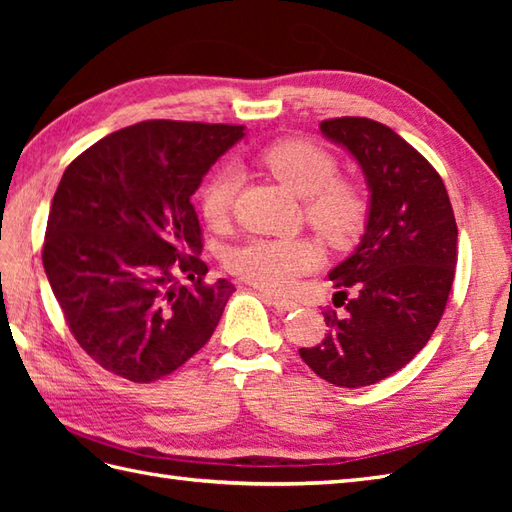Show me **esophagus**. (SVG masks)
Returning <instances> with one entry per match:
<instances>
[{
  "instance_id": "1",
  "label": "esophagus",
  "mask_w": 512,
  "mask_h": 512,
  "mask_svg": "<svg viewBox=\"0 0 512 512\" xmlns=\"http://www.w3.org/2000/svg\"><path fill=\"white\" fill-rule=\"evenodd\" d=\"M264 299H266L268 306H273L279 312H292V310L299 308L295 301H290L286 297H279V295H273V292H264Z\"/></svg>"
}]
</instances>
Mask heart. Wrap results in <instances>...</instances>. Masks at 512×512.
Returning <instances> with one entry per match:
<instances>
[{
    "mask_svg": "<svg viewBox=\"0 0 512 512\" xmlns=\"http://www.w3.org/2000/svg\"><path fill=\"white\" fill-rule=\"evenodd\" d=\"M259 162L299 198L306 220L332 244H345L363 224L365 200L354 182L334 178L336 162L328 151L308 140H279L259 154ZM237 173L217 169L206 180L200 206L204 220L220 226L231 213ZM319 264V250L308 239L255 237L233 248L226 266L259 288L288 290L297 277Z\"/></svg>",
    "mask_w": 512,
    "mask_h": 512,
    "instance_id": "obj_1",
    "label": "heart"
}]
</instances>
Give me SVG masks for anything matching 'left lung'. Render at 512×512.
Instances as JSON below:
<instances>
[{"label": "left lung", "instance_id": "1", "mask_svg": "<svg viewBox=\"0 0 512 512\" xmlns=\"http://www.w3.org/2000/svg\"><path fill=\"white\" fill-rule=\"evenodd\" d=\"M319 127L358 162L369 204L361 242L328 275L334 306L345 312H325V339L299 354L328 383L365 387L405 367L438 328L458 226L438 171L394 129L358 116Z\"/></svg>", "mask_w": 512, "mask_h": 512}]
</instances>
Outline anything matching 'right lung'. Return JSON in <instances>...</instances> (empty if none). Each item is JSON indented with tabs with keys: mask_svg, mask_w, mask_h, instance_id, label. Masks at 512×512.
Instances as JSON below:
<instances>
[{
	"mask_svg": "<svg viewBox=\"0 0 512 512\" xmlns=\"http://www.w3.org/2000/svg\"><path fill=\"white\" fill-rule=\"evenodd\" d=\"M244 125L145 121L70 162L52 198L43 268L85 352L107 372L151 383L206 345L233 284H204L191 204ZM178 274L192 284L180 287Z\"/></svg>",
	"mask_w": 512,
	"mask_h": 512,
	"instance_id": "obj_1",
	"label": "right lung"
}]
</instances>
